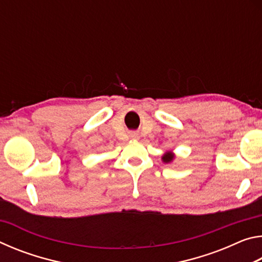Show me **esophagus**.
I'll return each mask as SVG.
<instances>
[{
	"mask_svg": "<svg viewBox=\"0 0 262 262\" xmlns=\"http://www.w3.org/2000/svg\"><path fill=\"white\" fill-rule=\"evenodd\" d=\"M129 137H130V139H133V140H139L140 139V135H139V133L133 132V133H130V134H129Z\"/></svg>",
	"mask_w": 262,
	"mask_h": 262,
	"instance_id": "1",
	"label": "esophagus"
}]
</instances>
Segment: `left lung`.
Wrapping results in <instances>:
<instances>
[{"mask_svg":"<svg viewBox=\"0 0 262 262\" xmlns=\"http://www.w3.org/2000/svg\"><path fill=\"white\" fill-rule=\"evenodd\" d=\"M162 159H163V162H164V163H171V162L173 161V159H174V154H172V152H166V154H164V155H163V157H162Z\"/></svg>","mask_w":262,"mask_h":262,"instance_id":"left-lung-1","label":"left lung"}]
</instances>
